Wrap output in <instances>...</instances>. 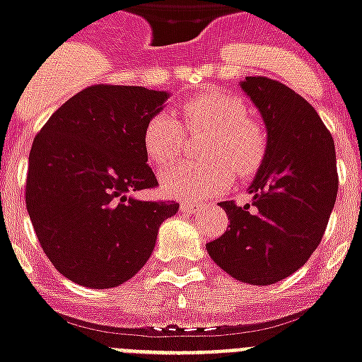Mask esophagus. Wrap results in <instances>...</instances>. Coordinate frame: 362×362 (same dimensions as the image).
Masks as SVG:
<instances>
[{
  "label": "esophagus",
  "instance_id": "esophagus-1",
  "mask_svg": "<svg viewBox=\"0 0 362 362\" xmlns=\"http://www.w3.org/2000/svg\"><path fill=\"white\" fill-rule=\"evenodd\" d=\"M180 208H182V211H187V214H195V211L199 210V206H197V204H193V202H184Z\"/></svg>",
  "mask_w": 362,
  "mask_h": 362
}]
</instances>
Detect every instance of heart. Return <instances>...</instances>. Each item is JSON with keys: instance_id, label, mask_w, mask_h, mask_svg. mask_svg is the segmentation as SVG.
<instances>
[{"instance_id": "b5f03b06", "label": "heart", "mask_w": 362, "mask_h": 362, "mask_svg": "<svg viewBox=\"0 0 362 362\" xmlns=\"http://www.w3.org/2000/svg\"><path fill=\"white\" fill-rule=\"evenodd\" d=\"M187 132H206L201 145L204 163H180L161 175L167 195L184 201L210 199L230 186L232 173L242 178L255 175L267 151V135L255 120L247 119L242 98L204 90L180 102V120L169 113L154 115L143 130V148L154 165H169L180 156Z\"/></svg>"}]
</instances>
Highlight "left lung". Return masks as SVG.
I'll return each mask as SVG.
<instances>
[{"instance_id":"8db88e82","label":"left lung","mask_w":362,"mask_h":362,"mask_svg":"<svg viewBox=\"0 0 362 362\" xmlns=\"http://www.w3.org/2000/svg\"><path fill=\"white\" fill-rule=\"evenodd\" d=\"M240 87L262 115L266 158L247 189L251 204L219 202L230 225L206 251L236 281L266 286L298 272L322 242L339 191L337 154L296 90L264 76H247Z\"/></svg>"}]
</instances>
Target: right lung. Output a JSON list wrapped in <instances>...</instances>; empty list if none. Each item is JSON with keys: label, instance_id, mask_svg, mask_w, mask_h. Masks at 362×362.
Listing matches in <instances>:
<instances>
[{"label": "right lung", "instance_id": "right-lung-1", "mask_svg": "<svg viewBox=\"0 0 362 362\" xmlns=\"http://www.w3.org/2000/svg\"><path fill=\"white\" fill-rule=\"evenodd\" d=\"M167 90L93 85L48 119L29 152L25 206L59 273L87 288L126 283L151 258L175 202L139 201L158 186L143 130Z\"/></svg>", "mask_w": 362, "mask_h": 362}]
</instances>
